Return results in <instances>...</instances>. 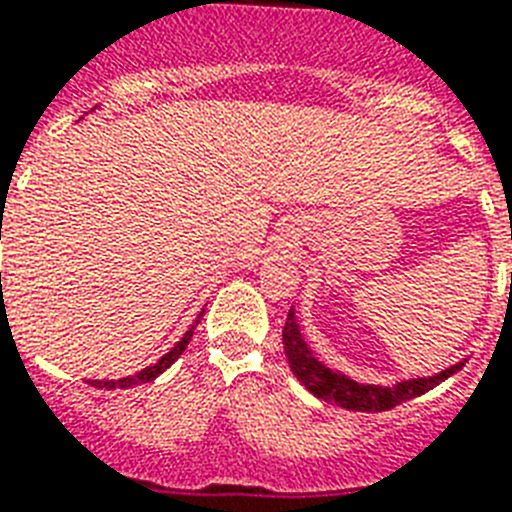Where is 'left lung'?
I'll return each instance as SVG.
<instances>
[{"label":"left lung","mask_w":512,"mask_h":512,"mask_svg":"<svg viewBox=\"0 0 512 512\" xmlns=\"http://www.w3.org/2000/svg\"><path fill=\"white\" fill-rule=\"evenodd\" d=\"M283 354L289 359V367L294 377L302 382L309 393L320 398L325 403L341 406L349 411H367V414H377V411H388L398 403H406L416 395L427 393L435 385L453 377L458 369H463L466 359L450 364L448 369L435 372L427 377H409V380H395L390 385H372V382H359L349 377L341 369H333L322 362L315 349L309 346L307 338L302 333V325L296 320V307H291L286 325H283Z\"/></svg>","instance_id":"8db88e82"}]
</instances>
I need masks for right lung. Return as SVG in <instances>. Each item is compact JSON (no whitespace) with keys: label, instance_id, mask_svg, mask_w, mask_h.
Masks as SVG:
<instances>
[{"label":"right lung","instance_id":"1","mask_svg":"<svg viewBox=\"0 0 512 512\" xmlns=\"http://www.w3.org/2000/svg\"><path fill=\"white\" fill-rule=\"evenodd\" d=\"M0 239H2V229H0ZM2 278V276H0ZM205 312V309H203ZM203 312L195 317V322H192L190 328H187V333L182 336V341L174 343V349H169L166 354L158 359L156 364H150V367L140 369V372H135V375H127V377H119V380H88L93 388H103V390H114V388H132V385H143V382H150L156 380L158 375H163L166 369L171 367V364L179 359V356L184 354V349H187V343L192 341V333H195V325L200 322V317H203Z\"/></svg>","mask_w":512,"mask_h":512}]
</instances>
